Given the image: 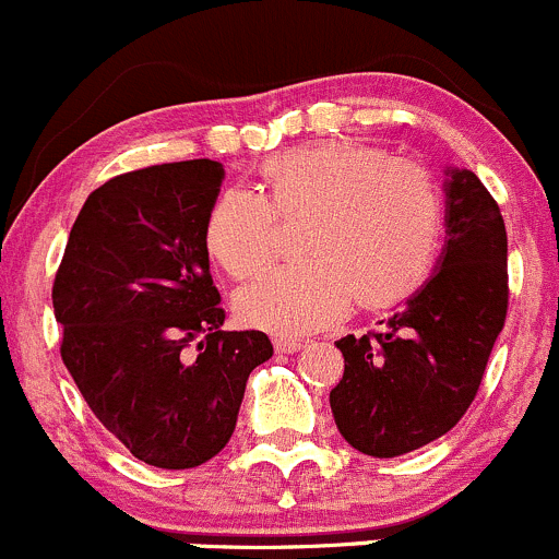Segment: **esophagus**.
<instances>
[{"mask_svg": "<svg viewBox=\"0 0 559 559\" xmlns=\"http://www.w3.org/2000/svg\"><path fill=\"white\" fill-rule=\"evenodd\" d=\"M307 347V344L301 342V338H274V349H277V353H298V349H304Z\"/></svg>", "mask_w": 559, "mask_h": 559, "instance_id": "obj_1", "label": "esophagus"}]
</instances>
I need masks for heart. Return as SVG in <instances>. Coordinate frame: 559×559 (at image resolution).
Masks as SVG:
<instances>
[{
    "mask_svg": "<svg viewBox=\"0 0 559 559\" xmlns=\"http://www.w3.org/2000/svg\"><path fill=\"white\" fill-rule=\"evenodd\" d=\"M269 193L228 188L210 206L204 245L231 277L263 272L282 226L309 217L307 261L266 274L237 296L247 325L304 336L342 320L355 298L390 307L423 287L441 245L444 210L433 175L384 147L328 140L274 155Z\"/></svg>",
    "mask_w": 559,
    "mask_h": 559,
    "instance_id": "heart-1",
    "label": "heart"
}]
</instances>
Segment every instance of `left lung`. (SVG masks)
I'll return each instance as SVG.
<instances>
[{
	"mask_svg": "<svg viewBox=\"0 0 559 559\" xmlns=\"http://www.w3.org/2000/svg\"><path fill=\"white\" fill-rule=\"evenodd\" d=\"M439 272L382 331L338 338L331 390L338 433L371 457H399L450 433L479 393L509 309V241L498 201L468 169L447 171Z\"/></svg>",
	"mask_w": 559,
	"mask_h": 559,
	"instance_id": "8db88e82",
	"label": "left lung"
}]
</instances>
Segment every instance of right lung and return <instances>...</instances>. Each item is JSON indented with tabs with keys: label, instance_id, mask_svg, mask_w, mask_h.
I'll list each match as a JSON object with an SVG mask.
<instances>
[{
	"label": "right lung",
	"instance_id": "add662e5",
	"mask_svg": "<svg viewBox=\"0 0 559 559\" xmlns=\"http://www.w3.org/2000/svg\"><path fill=\"white\" fill-rule=\"evenodd\" d=\"M210 158L126 171L85 199L53 280L61 360L102 425L142 463L195 468L237 428L263 331H223L204 221Z\"/></svg>",
	"mask_w": 559,
	"mask_h": 559
}]
</instances>
